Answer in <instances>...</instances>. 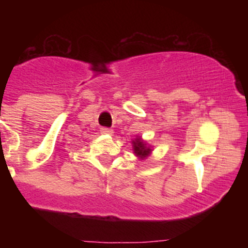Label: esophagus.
Wrapping results in <instances>:
<instances>
[{
    "label": "esophagus",
    "instance_id": "obj_1",
    "mask_svg": "<svg viewBox=\"0 0 248 248\" xmlns=\"http://www.w3.org/2000/svg\"><path fill=\"white\" fill-rule=\"evenodd\" d=\"M100 133L105 134V135H112V134L114 132H113V129H110V128L102 127V128H100Z\"/></svg>",
    "mask_w": 248,
    "mask_h": 248
}]
</instances>
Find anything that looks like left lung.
<instances>
[{
	"mask_svg": "<svg viewBox=\"0 0 248 248\" xmlns=\"http://www.w3.org/2000/svg\"><path fill=\"white\" fill-rule=\"evenodd\" d=\"M133 153L140 160H146L153 152V146H150L147 141H144L141 136H136L132 140Z\"/></svg>",
	"mask_w": 248,
	"mask_h": 248,
	"instance_id": "8db88e82",
	"label": "left lung"
}]
</instances>
